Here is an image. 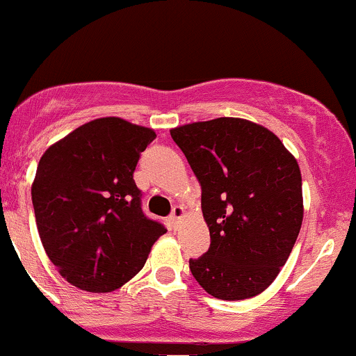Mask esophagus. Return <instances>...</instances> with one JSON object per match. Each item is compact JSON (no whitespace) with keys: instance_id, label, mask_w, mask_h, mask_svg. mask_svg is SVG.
Listing matches in <instances>:
<instances>
[{"instance_id":"obj_1","label":"esophagus","mask_w":356,"mask_h":356,"mask_svg":"<svg viewBox=\"0 0 356 356\" xmlns=\"http://www.w3.org/2000/svg\"><path fill=\"white\" fill-rule=\"evenodd\" d=\"M184 212H186V211H184L182 206H175L174 207L172 214H170V220H172V222H174V226H177L179 220L184 218Z\"/></svg>"}]
</instances>
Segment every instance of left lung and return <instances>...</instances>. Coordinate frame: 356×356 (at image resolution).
<instances>
[{"mask_svg": "<svg viewBox=\"0 0 356 356\" xmlns=\"http://www.w3.org/2000/svg\"><path fill=\"white\" fill-rule=\"evenodd\" d=\"M202 187L211 246L191 259L211 296L239 301L263 293L288 261L303 222L295 155L266 127L236 117L170 130Z\"/></svg>", "mask_w": 356, "mask_h": 356, "instance_id": "8db88e82", "label": "left lung"}]
</instances>
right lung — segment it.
I'll return each instance as SVG.
<instances>
[{
	"instance_id": "right-lung-1",
	"label": "right lung",
	"mask_w": 356,
	"mask_h": 356,
	"mask_svg": "<svg viewBox=\"0 0 356 356\" xmlns=\"http://www.w3.org/2000/svg\"><path fill=\"white\" fill-rule=\"evenodd\" d=\"M155 138L118 117L87 122L48 147L33 186L36 227L68 283L110 293L144 268L165 227L142 212L134 181L140 152Z\"/></svg>"
}]
</instances>
